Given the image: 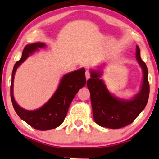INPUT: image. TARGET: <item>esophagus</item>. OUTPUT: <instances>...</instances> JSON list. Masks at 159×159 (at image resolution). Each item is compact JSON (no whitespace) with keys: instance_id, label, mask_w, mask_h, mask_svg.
<instances>
[{"instance_id":"obj_1","label":"esophagus","mask_w":159,"mask_h":159,"mask_svg":"<svg viewBox=\"0 0 159 159\" xmlns=\"http://www.w3.org/2000/svg\"><path fill=\"white\" fill-rule=\"evenodd\" d=\"M85 76H86V78H87V80L89 79V78H90V77H91V75H90V72L89 70H86L85 71Z\"/></svg>"}]
</instances>
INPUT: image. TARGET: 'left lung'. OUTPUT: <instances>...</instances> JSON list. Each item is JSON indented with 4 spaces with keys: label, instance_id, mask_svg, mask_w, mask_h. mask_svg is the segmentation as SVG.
Returning <instances> with one entry per match:
<instances>
[{
    "label": "left lung",
    "instance_id": "8db88e82",
    "mask_svg": "<svg viewBox=\"0 0 159 159\" xmlns=\"http://www.w3.org/2000/svg\"><path fill=\"white\" fill-rule=\"evenodd\" d=\"M136 58L144 73L140 92L133 100L125 101L114 97L100 79L101 71H91L87 86L91 94L93 116L102 127L118 129L132 123L147 105L149 96L148 68L140 56V49L136 46Z\"/></svg>",
    "mask_w": 159,
    "mask_h": 159
}]
</instances>
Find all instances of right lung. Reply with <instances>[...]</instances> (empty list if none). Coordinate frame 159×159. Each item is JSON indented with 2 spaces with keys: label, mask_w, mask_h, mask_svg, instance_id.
Listing matches in <instances>:
<instances>
[{
  "label": "right lung",
  "mask_w": 159,
  "mask_h": 159,
  "mask_svg": "<svg viewBox=\"0 0 159 159\" xmlns=\"http://www.w3.org/2000/svg\"><path fill=\"white\" fill-rule=\"evenodd\" d=\"M45 44L41 42L29 44L25 46L23 50L21 58L16 62L13 68L11 84V98L16 113L22 120L34 129L41 131L55 129L62 124L75 94L86 84L85 69L81 68L75 70L67 74L62 78L60 85L54 95L39 109L28 111L20 108L16 103L13 95L14 74L17 67L23 63L30 54L34 52L38 48H43Z\"/></svg>",
  "instance_id": "1"
}]
</instances>
